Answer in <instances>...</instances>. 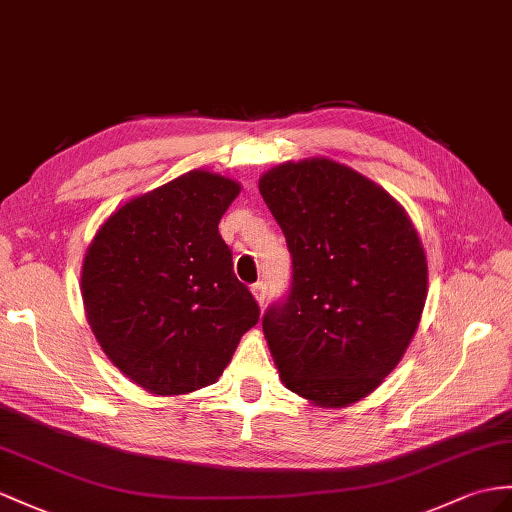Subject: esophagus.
<instances>
[{
    "label": "esophagus",
    "mask_w": 512,
    "mask_h": 512,
    "mask_svg": "<svg viewBox=\"0 0 512 512\" xmlns=\"http://www.w3.org/2000/svg\"><path fill=\"white\" fill-rule=\"evenodd\" d=\"M252 293H254V297H256L258 306H263L265 299H267V286H265V282H256V284L252 286Z\"/></svg>",
    "instance_id": "34e87169"
}]
</instances>
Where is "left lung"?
<instances>
[{"instance_id": "1", "label": "left lung", "mask_w": 512, "mask_h": 512, "mask_svg": "<svg viewBox=\"0 0 512 512\" xmlns=\"http://www.w3.org/2000/svg\"><path fill=\"white\" fill-rule=\"evenodd\" d=\"M293 256L291 293L263 332L286 389L343 408L406 354L428 297L426 252L402 204L332 158L286 160L258 180Z\"/></svg>"}]
</instances>
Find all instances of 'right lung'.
<instances>
[{"mask_svg": "<svg viewBox=\"0 0 512 512\" xmlns=\"http://www.w3.org/2000/svg\"><path fill=\"white\" fill-rule=\"evenodd\" d=\"M239 193L221 173L186 171L117 208L86 247V321L110 363L152 395L215 384L258 323L219 234Z\"/></svg>", "mask_w": 512, "mask_h": 512, "instance_id": "1", "label": "right lung"}]
</instances>
